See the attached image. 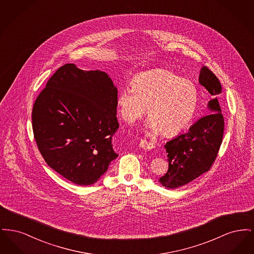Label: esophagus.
Wrapping results in <instances>:
<instances>
[{"label":"esophagus","instance_id":"34e87169","mask_svg":"<svg viewBox=\"0 0 254 254\" xmlns=\"http://www.w3.org/2000/svg\"><path fill=\"white\" fill-rule=\"evenodd\" d=\"M140 146L142 147V148H144V149H146V150H149V149H152L153 147H154V145L153 144L151 143V142H147L146 140H141L140 141Z\"/></svg>","mask_w":254,"mask_h":254}]
</instances>
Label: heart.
<instances>
[{
    "instance_id": "obj_1",
    "label": "heart",
    "mask_w": 254,
    "mask_h": 254,
    "mask_svg": "<svg viewBox=\"0 0 254 254\" xmlns=\"http://www.w3.org/2000/svg\"><path fill=\"white\" fill-rule=\"evenodd\" d=\"M130 87L121 89L116 106L122 119L133 124L145 114L147 128L172 136L186 128L192 120L198 105V91L189 80L175 73L156 69L133 77Z\"/></svg>"
}]
</instances>
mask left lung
<instances>
[{"mask_svg":"<svg viewBox=\"0 0 254 254\" xmlns=\"http://www.w3.org/2000/svg\"><path fill=\"white\" fill-rule=\"evenodd\" d=\"M199 83L212 95L207 105L210 113L193 124L188 132L165 145L169 169L159 182L168 189L185 186L209 170L223 141L225 123L217 99L222 85L216 75L206 66L201 68Z\"/></svg>","mask_w":254,"mask_h":254,"instance_id":"8db88e82","label":"left lung"}]
</instances>
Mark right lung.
Returning <instances> with one entry per match:
<instances>
[{
  "instance_id": "obj_1",
  "label": "right lung",
  "mask_w": 254,
  "mask_h": 254,
  "mask_svg": "<svg viewBox=\"0 0 254 254\" xmlns=\"http://www.w3.org/2000/svg\"><path fill=\"white\" fill-rule=\"evenodd\" d=\"M118 91L109 75L66 64L37 97L32 128L46 163L80 186L96 183L118 154L112 136Z\"/></svg>"
}]
</instances>
